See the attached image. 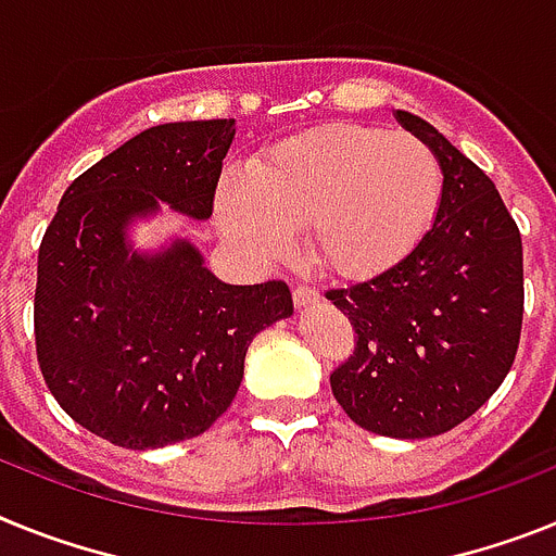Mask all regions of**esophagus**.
Wrapping results in <instances>:
<instances>
[{"label": "esophagus", "mask_w": 556, "mask_h": 556, "mask_svg": "<svg viewBox=\"0 0 556 556\" xmlns=\"http://www.w3.org/2000/svg\"><path fill=\"white\" fill-rule=\"evenodd\" d=\"M317 298H320V292H317L312 283H298V287L292 289V301H295V306H309Z\"/></svg>", "instance_id": "1"}]
</instances>
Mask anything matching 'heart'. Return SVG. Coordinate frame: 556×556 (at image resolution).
Instances as JSON below:
<instances>
[{"label": "heart", "mask_w": 556, "mask_h": 556, "mask_svg": "<svg viewBox=\"0 0 556 556\" xmlns=\"http://www.w3.org/2000/svg\"><path fill=\"white\" fill-rule=\"evenodd\" d=\"M441 197L439 160L405 131L331 123L275 146L247 182L227 179L216 216L230 241L278 258L292 230H309L326 269L365 278L421 239Z\"/></svg>", "instance_id": "obj_1"}]
</instances>
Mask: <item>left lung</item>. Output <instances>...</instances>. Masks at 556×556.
<instances>
[{"instance_id": "8db88e82", "label": "left lung", "mask_w": 556, "mask_h": 556, "mask_svg": "<svg viewBox=\"0 0 556 556\" xmlns=\"http://www.w3.org/2000/svg\"><path fill=\"white\" fill-rule=\"evenodd\" d=\"M396 121L444 174L433 227L386 273L326 298L357 343L331 371L351 421L391 439H430L476 414L515 363L523 326V244L472 160L410 112Z\"/></svg>"}]
</instances>
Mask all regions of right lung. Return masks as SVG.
<instances>
[{"mask_svg":"<svg viewBox=\"0 0 556 556\" xmlns=\"http://www.w3.org/2000/svg\"><path fill=\"white\" fill-rule=\"evenodd\" d=\"M236 121L151 126L84 170L39 247L36 354L66 416L126 450L205 433L230 407L247 349L292 315L283 281L222 283L191 241L137 253L126 227L160 202L207 219Z\"/></svg>","mask_w":556,"mask_h":556,"instance_id":"obj_1","label":"right lung"}]
</instances>
